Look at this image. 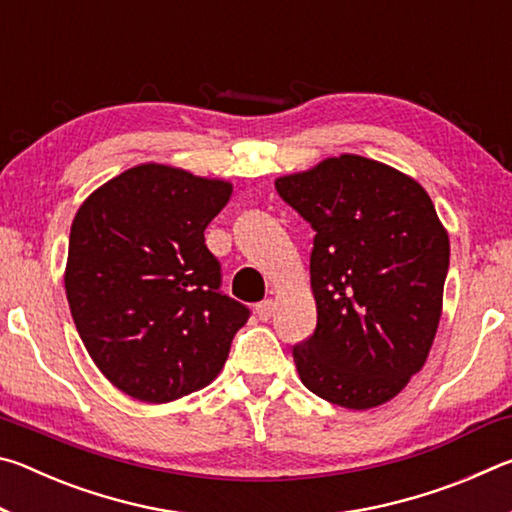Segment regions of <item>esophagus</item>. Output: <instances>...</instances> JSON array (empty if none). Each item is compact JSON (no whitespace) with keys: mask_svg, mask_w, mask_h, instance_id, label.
Here are the masks:
<instances>
[{"mask_svg":"<svg viewBox=\"0 0 512 512\" xmlns=\"http://www.w3.org/2000/svg\"><path fill=\"white\" fill-rule=\"evenodd\" d=\"M273 309H275L273 300H262V302H259V305L255 307V314H257L259 320H268V318H271V314H273Z\"/></svg>","mask_w":512,"mask_h":512,"instance_id":"34e87169","label":"esophagus"}]
</instances>
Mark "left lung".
Listing matches in <instances>:
<instances>
[{"mask_svg": "<svg viewBox=\"0 0 512 512\" xmlns=\"http://www.w3.org/2000/svg\"><path fill=\"white\" fill-rule=\"evenodd\" d=\"M311 228L318 323L293 348L323 400L363 411L402 391L429 357L449 268V237L429 194L386 164L341 155L275 180Z\"/></svg>", "mask_w": 512, "mask_h": 512, "instance_id": "left-lung-1", "label": "left lung"}]
</instances>
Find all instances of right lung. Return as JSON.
Masks as SVG:
<instances>
[{
	"label": "right lung",
	"instance_id": "right-lung-1",
	"mask_svg": "<svg viewBox=\"0 0 512 512\" xmlns=\"http://www.w3.org/2000/svg\"><path fill=\"white\" fill-rule=\"evenodd\" d=\"M232 185L140 164L85 201L69 232L67 302L92 361L121 393L171 402L219 375L250 309L221 291L205 228Z\"/></svg>",
	"mask_w": 512,
	"mask_h": 512
}]
</instances>
